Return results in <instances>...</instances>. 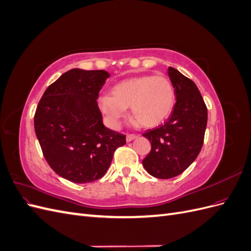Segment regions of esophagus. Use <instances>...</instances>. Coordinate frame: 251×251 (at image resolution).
<instances>
[{"label":"esophagus","instance_id":"obj_1","mask_svg":"<svg viewBox=\"0 0 251 251\" xmlns=\"http://www.w3.org/2000/svg\"><path fill=\"white\" fill-rule=\"evenodd\" d=\"M136 137H137V135H135V134H127V135H126V141L130 142V141H132L133 139H135Z\"/></svg>","mask_w":251,"mask_h":251}]
</instances>
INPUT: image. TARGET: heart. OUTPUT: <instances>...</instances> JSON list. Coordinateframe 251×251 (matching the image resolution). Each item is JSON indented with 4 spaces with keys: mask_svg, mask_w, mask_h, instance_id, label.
<instances>
[{
    "mask_svg": "<svg viewBox=\"0 0 251 251\" xmlns=\"http://www.w3.org/2000/svg\"><path fill=\"white\" fill-rule=\"evenodd\" d=\"M110 94L98 98V107L110 126L116 127L130 108L132 117L144 127H154L169 118L176 95L171 80L163 75H141L114 85Z\"/></svg>",
    "mask_w": 251,
    "mask_h": 251,
    "instance_id": "1",
    "label": "heart"
}]
</instances>
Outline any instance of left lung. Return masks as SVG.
<instances>
[{"label": "left lung", "mask_w": 251, "mask_h": 251, "mask_svg": "<svg viewBox=\"0 0 251 251\" xmlns=\"http://www.w3.org/2000/svg\"><path fill=\"white\" fill-rule=\"evenodd\" d=\"M168 73L177 101L164 125L142 134L151 146L142 164L159 179L178 176L196 160L207 125V108L196 83L172 67Z\"/></svg>", "instance_id": "left-lung-1"}]
</instances>
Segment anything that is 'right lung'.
I'll return each instance as SVG.
<instances>
[{"instance_id": "1", "label": "right lung", "mask_w": 251, "mask_h": 251, "mask_svg": "<svg viewBox=\"0 0 251 251\" xmlns=\"http://www.w3.org/2000/svg\"><path fill=\"white\" fill-rule=\"evenodd\" d=\"M110 74L104 70L71 69L45 91L34 115L43 154L58 176L89 183L107 173L126 135L102 124L96 100Z\"/></svg>"}]
</instances>
